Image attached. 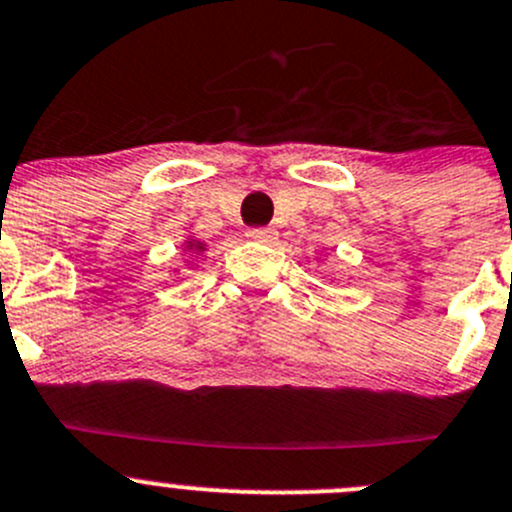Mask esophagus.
Returning <instances> with one entry per match:
<instances>
[{
	"instance_id": "1",
	"label": "esophagus",
	"mask_w": 512,
	"mask_h": 512,
	"mask_svg": "<svg viewBox=\"0 0 512 512\" xmlns=\"http://www.w3.org/2000/svg\"><path fill=\"white\" fill-rule=\"evenodd\" d=\"M246 236L256 243H271L276 238L274 228H248Z\"/></svg>"
}]
</instances>
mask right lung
<instances>
[{
  "mask_svg": "<svg viewBox=\"0 0 512 512\" xmlns=\"http://www.w3.org/2000/svg\"><path fill=\"white\" fill-rule=\"evenodd\" d=\"M183 248H188V251H193V253H203V251H206V243L196 241V238H188L186 246H183Z\"/></svg>",
  "mask_w": 512,
  "mask_h": 512,
  "instance_id": "obj_1",
  "label": "right lung"
}]
</instances>
